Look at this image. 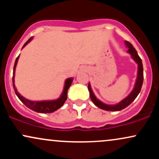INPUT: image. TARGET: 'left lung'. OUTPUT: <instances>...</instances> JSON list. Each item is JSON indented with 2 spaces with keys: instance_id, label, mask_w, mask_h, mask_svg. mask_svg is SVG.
<instances>
[{
  "instance_id": "obj_1",
  "label": "left lung",
  "mask_w": 159,
  "mask_h": 159,
  "mask_svg": "<svg viewBox=\"0 0 159 159\" xmlns=\"http://www.w3.org/2000/svg\"><path fill=\"white\" fill-rule=\"evenodd\" d=\"M125 44L129 48L127 52L130 54L131 57L135 63L138 64V73H137V78L135 84H134V87L130 93L124 99L120 102L119 103L115 104V105H107L105 104L100 100H98L97 98L96 97L93 92L91 86L90 84V82L88 84V90L90 92V96L92 102L96 106H97L99 108L102 109V110L107 111H119L123 110V109L125 108V107L129 106L131 103L135 99L138 95L140 93V90H141L142 84H143V63H142V61L140 57L138 55V52L135 50V48L133 47V45L129 43L128 41H125Z\"/></svg>"
}]
</instances>
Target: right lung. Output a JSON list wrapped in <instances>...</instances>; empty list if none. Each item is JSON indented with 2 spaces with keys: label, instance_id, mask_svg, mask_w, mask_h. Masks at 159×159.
<instances>
[{
  "label": "right lung",
  "instance_id": "add662e5",
  "mask_svg": "<svg viewBox=\"0 0 159 159\" xmlns=\"http://www.w3.org/2000/svg\"><path fill=\"white\" fill-rule=\"evenodd\" d=\"M33 39V37L30 38L26 43H25V45H23L22 48L24 47H25L26 45L30 43V41ZM19 55L16 58L15 64H14V68H13V76H12V84H13V88L14 91H15L16 96L19 97V98L21 101V102L25 104L28 108L31 109V110L36 111L38 113H43V114H46V113H52L54 111L59 109L60 107H62L63 105V104L65 103V102L67 99V92L72 84V81H73V78H67L65 81L64 84V87H63V90L59 98H57L55 100H44V101H31V100H29L27 98H25L23 97L21 94L18 92L17 89H16V85H15V72H16V65H17L18 61H19Z\"/></svg>",
  "mask_w": 159,
  "mask_h": 159
}]
</instances>
